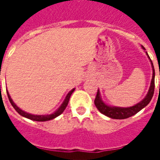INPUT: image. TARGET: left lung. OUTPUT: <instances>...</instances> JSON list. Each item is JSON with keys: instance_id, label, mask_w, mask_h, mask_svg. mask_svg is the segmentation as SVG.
Instances as JSON below:
<instances>
[{"instance_id": "obj_1", "label": "left lung", "mask_w": 160, "mask_h": 160, "mask_svg": "<svg viewBox=\"0 0 160 160\" xmlns=\"http://www.w3.org/2000/svg\"><path fill=\"white\" fill-rule=\"evenodd\" d=\"M151 63L152 67V78L151 85H150L149 91H148L147 96L145 97L143 100H141L140 103H138L137 104H135L134 106H131V107H111V106H109L106 104H104V102L101 100L100 93H99V91L98 90L97 95H96L95 100H94V104L96 105L98 110L100 111L102 114L105 115V116H107L109 118H113V119H125V118H128L132 117V116H134L136 113H138L141 110H142L143 108L146 107L150 103L152 98L153 96V93H154L155 72L154 68H153V64L152 62V61Z\"/></svg>"}]
</instances>
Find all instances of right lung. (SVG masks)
<instances>
[{
  "instance_id": "add662e5",
  "label": "right lung",
  "mask_w": 160,
  "mask_h": 160,
  "mask_svg": "<svg viewBox=\"0 0 160 160\" xmlns=\"http://www.w3.org/2000/svg\"><path fill=\"white\" fill-rule=\"evenodd\" d=\"M73 91H74V89L71 90L68 93V95L66 96V98L64 99L63 103L62 104V105H61V107H60L57 111H55L53 114L46 115V116H41V115H38H38H32V114H29V113H27V112H25V111H22V110H20V109H19V108L14 103H13V101L12 100V98H11V97H10V95H9L8 91H7V93H8V99L9 101H10L11 104L12 105V107L15 109V111H17L19 115H21L22 117H25V118H28V119H31V120L37 121V122H45V121L52 120V119H54V118H56V117L60 116V115L62 113L63 111H65V109H66V107L68 106V104L70 96H71V94L73 92Z\"/></svg>"
}]
</instances>
